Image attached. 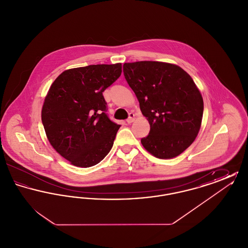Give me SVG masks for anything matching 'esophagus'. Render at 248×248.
I'll return each mask as SVG.
<instances>
[{"mask_svg": "<svg viewBox=\"0 0 248 248\" xmlns=\"http://www.w3.org/2000/svg\"><path fill=\"white\" fill-rule=\"evenodd\" d=\"M134 120H135V114H134L133 112H130L129 117L126 119V123H127V124H131V123L134 122Z\"/></svg>", "mask_w": 248, "mask_h": 248, "instance_id": "obj_1", "label": "esophagus"}]
</instances>
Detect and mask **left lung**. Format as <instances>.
<instances>
[{
  "instance_id": "1",
  "label": "left lung",
  "mask_w": 248,
  "mask_h": 248,
  "mask_svg": "<svg viewBox=\"0 0 248 248\" xmlns=\"http://www.w3.org/2000/svg\"><path fill=\"white\" fill-rule=\"evenodd\" d=\"M123 69L151 125L143 147L160 159L182 154L197 137L203 112L191 77L177 65L158 61L124 63Z\"/></svg>"
}]
</instances>
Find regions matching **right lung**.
Here are the masks:
<instances>
[{"label":"right lung","instance_id":"right-lung-1","mask_svg":"<svg viewBox=\"0 0 248 248\" xmlns=\"http://www.w3.org/2000/svg\"><path fill=\"white\" fill-rule=\"evenodd\" d=\"M121 73V63L89 65L63 71L52 83L42 122L50 144L72 165L93 166L111 150L120 125L108 116L102 93Z\"/></svg>","mask_w":248,"mask_h":248}]
</instances>
